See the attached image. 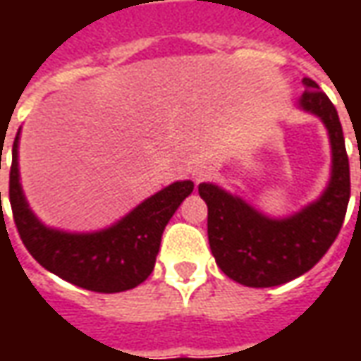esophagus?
<instances>
[{
  "label": "esophagus",
  "mask_w": 361,
  "mask_h": 361,
  "mask_svg": "<svg viewBox=\"0 0 361 361\" xmlns=\"http://www.w3.org/2000/svg\"><path fill=\"white\" fill-rule=\"evenodd\" d=\"M195 180H197V181H201V176H197V178H195Z\"/></svg>",
  "instance_id": "34e87169"
}]
</instances>
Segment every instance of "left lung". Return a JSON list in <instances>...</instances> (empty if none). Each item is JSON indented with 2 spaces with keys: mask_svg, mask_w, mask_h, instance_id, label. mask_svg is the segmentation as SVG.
Segmentation results:
<instances>
[{
  "mask_svg": "<svg viewBox=\"0 0 361 361\" xmlns=\"http://www.w3.org/2000/svg\"><path fill=\"white\" fill-rule=\"evenodd\" d=\"M300 106L323 119L333 147V176L317 203L286 220L259 214L212 183L199 195L209 207V243L222 272L243 286L269 288L298 279L317 265L341 232L350 201V164L336 108L311 79H303Z\"/></svg>",
  "mask_w": 361,
  "mask_h": 361,
  "instance_id": "1",
  "label": "left lung"
}]
</instances>
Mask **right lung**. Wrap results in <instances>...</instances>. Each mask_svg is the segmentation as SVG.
<instances>
[{
  "label": "right lung",
  "instance_id": "add662e5",
  "mask_svg": "<svg viewBox=\"0 0 361 361\" xmlns=\"http://www.w3.org/2000/svg\"><path fill=\"white\" fill-rule=\"evenodd\" d=\"M17 147L19 133L13 141L9 203L17 232L28 253L59 279L102 294L131 290L149 279L166 224L193 191V181L168 185L108 230L96 234H66L40 224L28 209L20 191Z\"/></svg>",
  "mask_w": 361,
  "mask_h": 361
}]
</instances>
